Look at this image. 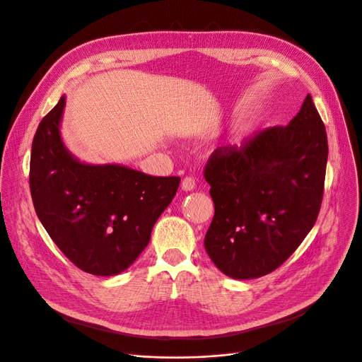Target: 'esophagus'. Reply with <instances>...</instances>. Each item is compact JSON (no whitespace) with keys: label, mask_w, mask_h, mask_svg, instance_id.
<instances>
[{"label":"esophagus","mask_w":362,"mask_h":362,"mask_svg":"<svg viewBox=\"0 0 362 362\" xmlns=\"http://www.w3.org/2000/svg\"><path fill=\"white\" fill-rule=\"evenodd\" d=\"M194 186H196V182H194V179L190 177V176H186V177L182 180V189L186 190V192L193 190Z\"/></svg>","instance_id":"34e87169"}]
</instances>
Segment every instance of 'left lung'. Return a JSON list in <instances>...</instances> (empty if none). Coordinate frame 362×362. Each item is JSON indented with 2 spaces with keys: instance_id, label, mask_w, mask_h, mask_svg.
Listing matches in <instances>:
<instances>
[{
  "instance_id": "8db88e82",
  "label": "left lung",
  "mask_w": 362,
  "mask_h": 362,
  "mask_svg": "<svg viewBox=\"0 0 362 362\" xmlns=\"http://www.w3.org/2000/svg\"><path fill=\"white\" fill-rule=\"evenodd\" d=\"M326 161V131L310 95L286 127L211 156L205 179L215 215L205 250L223 274L266 276L296 251L316 222Z\"/></svg>"
}]
</instances>
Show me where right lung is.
I'll use <instances>...</instances> for the list:
<instances>
[{"instance_id":"1","label":"right lung","mask_w":362,"mask_h":362,"mask_svg":"<svg viewBox=\"0 0 362 362\" xmlns=\"http://www.w3.org/2000/svg\"><path fill=\"white\" fill-rule=\"evenodd\" d=\"M66 98L42 119L31 146L30 192L59 250L93 276L127 270L177 192L180 177H156L121 164L79 161L63 144Z\"/></svg>"}]
</instances>
